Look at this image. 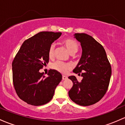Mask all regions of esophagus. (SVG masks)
Here are the masks:
<instances>
[{"label": "esophagus", "mask_w": 125, "mask_h": 125, "mask_svg": "<svg viewBox=\"0 0 125 125\" xmlns=\"http://www.w3.org/2000/svg\"><path fill=\"white\" fill-rule=\"evenodd\" d=\"M67 78H68V77H67V76H66V75H63L62 76V79L63 80L67 79Z\"/></svg>", "instance_id": "esophagus-1"}]
</instances>
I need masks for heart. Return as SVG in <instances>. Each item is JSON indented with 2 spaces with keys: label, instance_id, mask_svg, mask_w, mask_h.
<instances>
[{
  "label": "heart",
  "instance_id": "heart-1",
  "mask_svg": "<svg viewBox=\"0 0 125 125\" xmlns=\"http://www.w3.org/2000/svg\"><path fill=\"white\" fill-rule=\"evenodd\" d=\"M63 44L65 45L68 52L71 54H74L77 52L78 49V46L77 42L73 39L66 38L63 40ZM55 45L52 44L50 46L48 51V57L50 59H52L54 54ZM52 68L54 70L61 73H65L70 68V65L66 63H64L61 61H57L53 63L52 65Z\"/></svg>",
  "mask_w": 125,
  "mask_h": 125
}]
</instances>
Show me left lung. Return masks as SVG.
<instances>
[{"label": "left lung", "instance_id": "obj_1", "mask_svg": "<svg viewBox=\"0 0 125 125\" xmlns=\"http://www.w3.org/2000/svg\"><path fill=\"white\" fill-rule=\"evenodd\" d=\"M81 44L82 54L73 70L83 77L78 82L75 76H69L73 86L68 92L70 99L77 104L89 106L96 103L104 96L108 87L111 68L105 49L92 36L86 33H75Z\"/></svg>", "mask_w": 125, "mask_h": 125}]
</instances>
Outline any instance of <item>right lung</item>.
Listing matches in <instances>:
<instances>
[{
    "instance_id": "right-lung-1",
    "label": "right lung",
    "mask_w": 125,
    "mask_h": 125,
    "mask_svg": "<svg viewBox=\"0 0 125 125\" xmlns=\"http://www.w3.org/2000/svg\"><path fill=\"white\" fill-rule=\"evenodd\" d=\"M61 32L41 31L26 40L12 63L13 83L18 97L28 104L44 105L53 97L62 79L58 71L50 69L48 77L39 69L49 62L50 46L61 36Z\"/></svg>"
}]
</instances>
